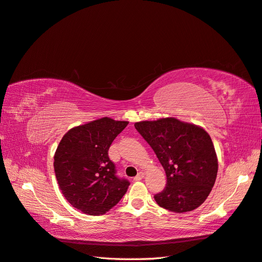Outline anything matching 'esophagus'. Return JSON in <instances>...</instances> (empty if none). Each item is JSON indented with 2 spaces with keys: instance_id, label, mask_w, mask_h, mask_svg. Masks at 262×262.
Instances as JSON below:
<instances>
[{
  "instance_id": "34e87169",
  "label": "esophagus",
  "mask_w": 262,
  "mask_h": 262,
  "mask_svg": "<svg viewBox=\"0 0 262 262\" xmlns=\"http://www.w3.org/2000/svg\"><path fill=\"white\" fill-rule=\"evenodd\" d=\"M144 178V173L143 172H139L135 178H134V181H139V180H141V179Z\"/></svg>"
}]
</instances>
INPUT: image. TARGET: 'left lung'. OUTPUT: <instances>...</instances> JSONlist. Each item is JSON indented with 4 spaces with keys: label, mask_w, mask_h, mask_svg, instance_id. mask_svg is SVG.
I'll list each match as a JSON object with an SVG mask.
<instances>
[{
    "label": "left lung",
    "mask_w": 262,
    "mask_h": 262,
    "mask_svg": "<svg viewBox=\"0 0 262 262\" xmlns=\"http://www.w3.org/2000/svg\"><path fill=\"white\" fill-rule=\"evenodd\" d=\"M166 171L167 184L154 196L171 212L195 210L208 196L219 162L210 135L201 127L168 117L135 123Z\"/></svg>",
    "instance_id": "obj_1"
}]
</instances>
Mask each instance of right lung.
Wrapping results in <instances>:
<instances>
[{
    "mask_svg": "<svg viewBox=\"0 0 262 262\" xmlns=\"http://www.w3.org/2000/svg\"><path fill=\"white\" fill-rule=\"evenodd\" d=\"M128 122L108 117L70 129L55 154V173L62 194L77 210L102 215L124 196L129 182L116 176L108 149Z\"/></svg>",
    "mask_w": 262,
    "mask_h": 262,
    "instance_id": "obj_1",
    "label": "right lung"
}]
</instances>
